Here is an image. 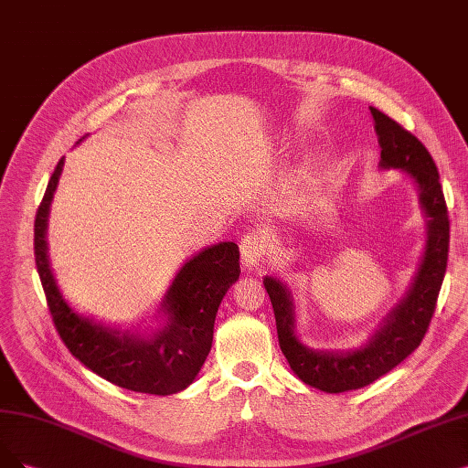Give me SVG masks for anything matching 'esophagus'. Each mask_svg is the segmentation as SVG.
<instances>
[{"mask_svg": "<svg viewBox=\"0 0 468 468\" xmlns=\"http://www.w3.org/2000/svg\"><path fill=\"white\" fill-rule=\"evenodd\" d=\"M269 250V238L267 234L251 230L241 236L239 239V255H241V265L246 269H253L259 265V261L265 257Z\"/></svg>", "mask_w": 468, "mask_h": 468, "instance_id": "obj_1", "label": "esophagus"}]
</instances>
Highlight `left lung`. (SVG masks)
<instances>
[{
  "label": "left lung",
  "instance_id": "left-lung-1",
  "mask_svg": "<svg viewBox=\"0 0 468 468\" xmlns=\"http://www.w3.org/2000/svg\"><path fill=\"white\" fill-rule=\"evenodd\" d=\"M370 115L382 147L380 166L403 169L415 178L428 217L426 253L409 293L365 346L313 349L295 334V307L288 286L271 276L263 280L274 309L280 349L299 378L326 394H342L372 384L420 346L432 323L450 251V215L432 155L417 136L377 107H370Z\"/></svg>",
  "mask_w": 468,
  "mask_h": 468
}]
</instances>
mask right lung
Returning <instances> with one entry per match:
<instances>
[{"label": "right lung", "instance_id": "obj_1", "mask_svg": "<svg viewBox=\"0 0 468 468\" xmlns=\"http://www.w3.org/2000/svg\"><path fill=\"white\" fill-rule=\"evenodd\" d=\"M63 157L55 166L34 220L36 269L55 330L84 367L119 388L140 394L171 396L194 382L211 351L213 324L224 293L239 276V250L222 241L197 253L176 274L161 302L165 324L154 334L111 328L74 311L48 261V215Z\"/></svg>", "mask_w": 468, "mask_h": 468}]
</instances>
